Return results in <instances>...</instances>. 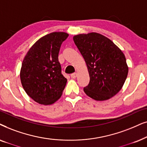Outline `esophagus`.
I'll return each mask as SVG.
<instances>
[{"label": "esophagus", "mask_w": 147, "mask_h": 147, "mask_svg": "<svg viewBox=\"0 0 147 147\" xmlns=\"http://www.w3.org/2000/svg\"><path fill=\"white\" fill-rule=\"evenodd\" d=\"M70 77H71V78H72V79H75V78L77 77V73H76V72H75V73L71 74Z\"/></svg>", "instance_id": "obj_1"}]
</instances>
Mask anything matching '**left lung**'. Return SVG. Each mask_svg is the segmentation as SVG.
I'll use <instances>...</instances> for the list:
<instances>
[{"label":"left lung","instance_id":"8db88e82","mask_svg":"<svg viewBox=\"0 0 147 147\" xmlns=\"http://www.w3.org/2000/svg\"><path fill=\"white\" fill-rule=\"evenodd\" d=\"M74 42L87 64L90 81L83 88L88 96L104 101L122 89L128 72L124 54L106 37L97 33L79 34Z\"/></svg>","mask_w":147,"mask_h":147}]
</instances>
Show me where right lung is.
I'll use <instances>...</instances> for the list:
<instances>
[{
    "mask_svg": "<svg viewBox=\"0 0 147 147\" xmlns=\"http://www.w3.org/2000/svg\"><path fill=\"white\" fill-rule=\"evenodd\" d=\"M64 32H53L37 41L23 60L20 72L27 95L43 105L54 103L61 97L67 79L62 75L58 54L68 38Z\"/></svg>",
    "mask_w": 147,
    "mask_h": 147,
    "instance_id": "add662e5",
    "label": "right lung"
}]
</instances>
